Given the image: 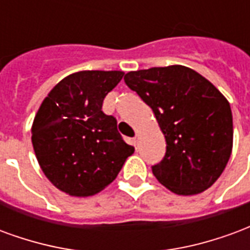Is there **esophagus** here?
<instances>
[{
    "mask_svg": "<svg viewBox=\"0 0 250 250\" xmlns=\"http://www.w3.org/2000/svg\"><path fill=\"white\" fill-rule=\"evenodd\" d=\"M138 138H140V134H136V137H134V145H137L138 144Z\"/></svg>",
    "mask_w": 250,
    "mask_h": 250,
    "instance_id": "34e87169",
    "label": "esophagus"
}]
</instances>
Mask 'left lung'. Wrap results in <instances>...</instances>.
<instances>
[{
	"mask_svg": "<svg viewBox=\"0 0 250 250\" xmlns=\"http://www.w3.org/2000/svg\"><path fill=\"white\" fill-rule=\"evenodd\" d=\"M124 80L152 107L165 136V157L152 167L158 183L180 196L212 187L232 154L233 118L225 96L184 65L129 72Z\"/></svg>",
	"mask_w": 250,
	"mask_h": 250,
	"instance_id": "8db88e82",
	"label": "left lung"
}]
</instances>
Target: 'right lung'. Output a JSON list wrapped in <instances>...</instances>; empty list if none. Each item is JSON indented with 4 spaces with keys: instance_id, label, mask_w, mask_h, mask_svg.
I'll list each match as a JSON object with an SVG mask.
<instances>
[{
    "instance_id": "obj_1",
    "label": "right lung",
    "mask_w": 250,
    "mask_h": 250,
    "mask_svg": "<svg viewBox=\"0 0 250 250\" xmlns=\"http://www.w3.org/2000/svg\"><path fill=\"white\" fill-rule=\"evenodd\" d=\"M121 70H81L48 93L32 125L40 167L61 192L74 197L100 193L113 183L134 147L103 112L104 98L117 86Z\"/></svg>"
}]
</instances>
